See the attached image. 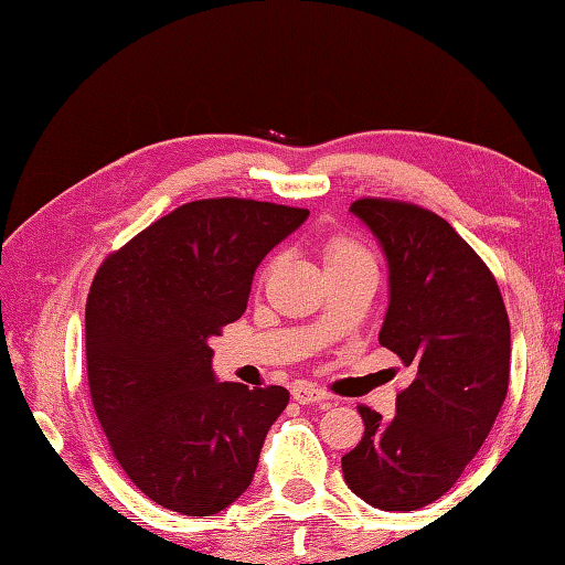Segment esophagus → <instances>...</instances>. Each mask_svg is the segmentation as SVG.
<instances>
[{
	"label": "esophagus",
	"instance_id": "obj_1",
	"mask_svg": "<svg viewBox=\"0 0 565 565\" xmlns=\"http://www.w3.org/2000/svg\"><path fill=\"white\" fill-rule=\"evenodd\" d=\"M294 401L301 403V405H313V403H328L330 395L326 391H320L316 386H310V383H298L291 391Z\"/></svg>",
	"mask_w": 565,
	"mask_h": 565
}]
</instances>
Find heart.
Returning a JSON list of instances; mask_svg holds the SVG:
<instances>
[{
    "instance_id": "obj_1",
    "label": "heart",
    "mask_w": 565,
    "mask_h": 565,
    "mask_svg": "<svg viewBox=\"0 0 565 565\" xmlns=\"http://www.w3.org/2000/svg\"><path fill=\"white\" fill-rule=\"evenodd\" d=\"M322 257H326V267H334V264L354 262V259H371L369 252L356 243V239L347 235H330L322 245Z\"/></svg>"
}]
</instances>
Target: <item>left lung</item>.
Segmentation results:
<instances>
[{
    "mask_svg": "<svg viewBox=\"0 0 565 565\" xmlns=\"http://www.w3.org/2000/svg\"><path fill=\"white\" fill-rule=\"evenodd\" d=\"M352 213L388 259L379 342L415 379L391 419L359 405L364 437L342 473L369 505L411 512L459 481L493 427L510 383V320L493 271L441 215L376 196L356 199Z\"/></svg>",
    "mask_w": 565,
    "mask_h": 565,
    "instance_id": "obj_1",
    "label": "left lung"
}]
</instances>
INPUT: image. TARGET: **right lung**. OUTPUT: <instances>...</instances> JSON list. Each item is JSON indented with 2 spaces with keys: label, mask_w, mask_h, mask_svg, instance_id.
<instances>
[{
  "label": "right lung",
  "mask_w": 565,
  "mask_h": 565,
  "mask_svg": "<svg viewBox=\"0 0 565 565\" xmlns=\"http://www.w3.org/2000/svg\"><path fill=\"white\" fill-rule=\"evenodd\" d=\"M308 209L199 199L148 225L94 274L84 313L92 405L140 493L209 518L245 493L281 386L218 383L209 340L245 313L264 255Z\"/></svg>",
  "instance_id": "1"
}]
</instances>
